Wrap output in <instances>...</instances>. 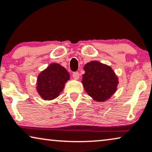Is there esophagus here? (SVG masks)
Listing matches in <instances>:
<instances>
[{
  "mask_svg": "<svg viewBox=\"0 0 152 152\" xmlns=\"http://www.w3.org/2000/svg\"><path fill=\"white\" fill-rule=\"evenodd\" d=\"M72 77L75 80H78L79 77H80V74H79L78 72H74L73 74H72Z\"/></svg>",
  "mask_w": 152,
  "mask_h": 152,
  "instance_id": "esophagus-1",
  "label": "esophagus"
}]
</instances>
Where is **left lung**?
I'll return each mask as SVG.
<instances>
[{
	"label": "left lung",
	"mask_w": 152,
	"mask_h": 152,
	"mask_svg": "<svg viewBox=\"0 0 152 152\" xmlns=\"http://www.w3.org/2000/svg\"><path fill=\"white\" fill-rule=\"evenodd\" d=\"M82 83L88 95L97 101H105L117 90V77L110 67L98 61L84 66Z\"/></svg>",
	"instance_id": "obj_1"
}]
</instances>
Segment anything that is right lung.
<instances>
[{
  "label": "right lung",
  "instance_id": "obj_1",
  "mask_svg": "<svg viewBox=\"0 0 152 152\" xmlns=\"http://www.w3.org/2000/svg\"><path fill=\"white\" fill-rule=\"evenodd\" d=\"M69 79V73L64 67L52 64L39 75L37 90L43 99L53 100L59 96Z\"/></svg>",
  "mask_w": 152,
  "mask_h": 152
}]
</instances>
